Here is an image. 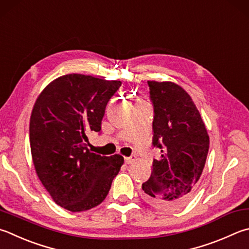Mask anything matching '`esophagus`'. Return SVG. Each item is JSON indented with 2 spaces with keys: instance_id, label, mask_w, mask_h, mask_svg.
Masks as SVG:
<instances>
[{
  "instance_id": "1",
  "label": "esophagus",
  "mask_w": 249,
  "mask_h": 249,
  "mask_svg": "<svg viewBox=\"0 0 249 249\" xmlns=\"http://www.w3.org/2000/svg\"><path fill=\"white\" fill-rule=\"evenodd\" d=\"M135 160H136V157H135V156L125 158V163H126V164H130V163H133V162H134Z\"/></svg>"
}]
</instances>
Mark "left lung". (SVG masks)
Returning a JSON list of instances; mask_svg holds the SVG:
<instances>
[{"instance_id": "8db88e82", "label": "left lung", "mask_w": 249, "mask_h": 249, "mask_svg": "<svg viewBox=\"0 0 249 249\" xmlns=\"http://www.w3.org/2000/svg\"><path fill=\"white\" fill-rule=\"evenodd\" d=\"M153 106V147L161 160H153L151 176L142 186L143 199L161 209L186 205L205 168L209 135L192 98L171 81H148Z\"/></svg>"}]
</instances>
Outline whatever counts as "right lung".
Returning <instances> with one entry per match:
<instances>
[{"instance_id": "obj_1", "label": "right lung", "mask_w": 249, "mask_h": 249, "mask_svg": "<svg viewBox=\"0 0 249 249\" xmlns=\"http://www.w3.org/2000/svg\"><path fill=\"white\" fill-rule=\"evenodd\" d=\"M119 80L69 74L51 81L36 101L29 138L39 179L54 202L71 212L91 209L106 199L124 163L90 152L89 132H100L106 107Z\"/></svg>"}]
</instances>
